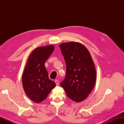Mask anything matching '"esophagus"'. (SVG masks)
<instances>
[{
  "instance_id": "esophagus-1",
  "label": "esophagus",
  "mask_w": 124,
  "mask_h": 124,
  "mask_svg": "<svg viewBox=\"0 0 124 124\" xmlns=\"http://www.w3.org/2000/svg\"><path fill=\"white\" fill-rule=\"evenodd\" d=\"M55 83H56V85H57V86L59 85V81L57 80H55Z\"/></svg>"
}]
</instances>
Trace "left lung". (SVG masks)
Listing matches in <instances>:
<instances>
[{
	"label": "left lung",
	"mask_w": 124,
	"mask_h": 124,
	"mask_svg": "<svg viewBox=\"0 0 124 124\" xmlns=\"http://www.w3.org/2000/svg\"><path fill=\"white\" fill-rule=\"evenodd\" d=\"M66 64V75L61 86L72 101L84 100L94 87L96 71L89 52L83 44L77 42L59 45Z\"/></svg>",
	"instance_id": "obj_1"
}]
</instances>
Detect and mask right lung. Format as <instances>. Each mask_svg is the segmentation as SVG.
<instances>
[{"instance_id":"right-lung-1","label":"right lung","mask_w":124,"mask_h":124,"mask_svg":"<svg viewBox=\"0 0 124 124\" xmlns=\"http://www.w3.org/2000/svg\"><path fill=\"white\" fill-rule=\"evenodd\" d=\"M54 46L37 47L30 54L22 75L24 92L36 103L46 98L56 84L51 80L45 67V62L54 50Z\"/></svg>"}]
</instances>
